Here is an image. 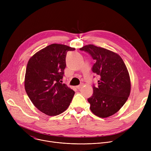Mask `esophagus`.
<instances>
[{
    "label": "esophagus",
    "mask_w": 151,
    "mask_h": 151,
    "mask_svg": "<svg viewBox=\"0 0 151 151\" xmlns=\"http://www.w3.org/2000/svg\"><path fill=\"white\" fill-rule=\"evenodd\" d=\"M83 87V84H80L79 86H77L76 88H77V89H80Z\"/></svg>",
    "instance_id": "esophagus-1"
}]
</instances>
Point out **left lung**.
<instances>
[{
    "label": "left lung",
    "mask_w": 151,
    "mask_h": 151,
    "mask_svg": "<svg viewBox=\"0 0 151 151\" xmlns=\"http://www.w3.org/2000/svg\"><path fill=\"white\" fill-rule=\"evenodd\" d=\"M80 50L96 60L92 70L100 76L98 87L93 86V94L88 99L91 111L101 118L114 114L127 100L131 90L130 75L122 59L113 51L93 45L84 46Z\"/></svg>",
    "instance_id": "obj_1"
}]
</instances>
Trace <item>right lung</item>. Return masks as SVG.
Here are the masks:
<instances>
[{
  "instance_id": "right-lung-1",
  "label": "right lung",
  "mask_w": 151,
  "mask_h": 151,
  "mask_svg": "<svg viewBox=\"0 0 151 151\" xmlns=\"http://www.w3.org/2000/svg\"><path fill=\"white\" fill-rule=\"evenodd\" d=\"M74 47L54 43L40 50L28 61L24 88L34 105L46 115L57 116L67 109L75 91L61 83L65 58Z\"/></svg>"
}]
</instances>
